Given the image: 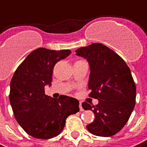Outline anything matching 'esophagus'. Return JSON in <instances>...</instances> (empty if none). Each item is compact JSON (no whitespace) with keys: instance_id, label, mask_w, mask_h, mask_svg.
Masks as SVG:
<instances>
[{"instance_id":"34e87169","label":"esophagus","mask_w":147,"mask_h":147,"mask_svg":"<svg viewBox=\"0 0 147 147\" xmlns=\"http://www.w3.org/2000/svg\"><path fill=\"white\" fill-rule=\"evenodd\" d=\"M80 111H84V109H83V107H82V104H81V102H80Z\"/></svg>"}]
</instances>
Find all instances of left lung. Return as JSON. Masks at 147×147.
<instances>
[{
    "label": "left lung",
    "instance_id": "obj_1",
    "mask_svg": "<svg viewBox=\"0 0 147 147\" xmlns=\"http://www.w3.org/2000/svg\"><path fill=\"white\" fill-rule=\"evenodd\" d=\"M76 55L89 62V96L99 101L96 106L82 103L84 110L95 114L86 128L97 136H114L126 124L136 105V87L130 69L120 56L101 43L80 47Z\"/></svg>",
    "mask_w": 147,
    "mask_h": 147
}]
</instances>
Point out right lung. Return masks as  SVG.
<instances>
[{
  "label": "right lung",
  "mask_w": 147,
  "mask_h": 147,
  "mask_svg": "<svg viewBox=\"0 0 147 147\" xmlns=\"http://www.w3.org/2000/svg\"><path fill=\"white\" fill-rule=\"evenodd\" d=\"M70 53V50L38 48L28 54L11 78L9 100L15 119L33 137L46 140L58 136L67 118L80 111L77 99L67 96L54 99L45 93L54 66Z\"/></svg>",
  "instance_id": "obj_1"
}]
</instances>
